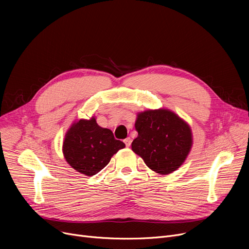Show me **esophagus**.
<instances>
[{"mask_svg":"<svg viewBox=\"0 0 249 249\" xmlns=\"http://www.w3.org/2000/svg\"><path fill=\"white\" fill-rule=\"evenodd\" d=\"M131 142H132V140H131V138H130V137H127V138L124 140V143H125V145H126L127 147H129L130 145H131Z\"/></svg>","mask_w":249,"mask_h":249,"instance_id":"1","label":"esophagus"}]
</instances>
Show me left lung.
Masks as SVG:
<instances>
[{"label": "left lung", "instance_id": "obj_1", "mask_svg": "<svg viewBox=\"0 0 249 249\" xmlns=\"http://www.w3.org/2000/svg\"><path fill=\"white\" fill-rule=\"evenodd\" d=\"M135 129L138 136L132 142V150L158 174L175 172L184 163L192 148L193 137L189 124L169 110L139 113Z\"/></svg>", "mask_w": 249, "mask_h": 249}]
</instances>
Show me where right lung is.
I'll return each mask as SVG.
<instances>
[{"label": "right lung", "mask_w": 249, "mask_h": 249, "mask_svg": "<svg viewBox=\"0 0 249 249\" xmlns=\"http://www.w3.org/2000/svg\"><path fill=\"white\" fill-rule=\"evenodd\" d=\"M124 147V142L115 139L110 129L102 128L96 118L91 117L71 125L65 134L62 152L72 168L91 177L101 172L112 156Z\"/></svg>", "instance_id": "1"}]
</instances>
